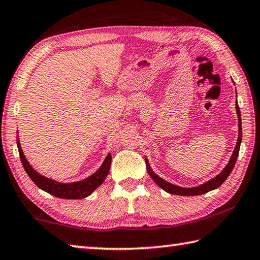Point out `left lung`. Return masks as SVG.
Listing matches in <instances>:
<instances>
[{"mask_svg": "<svg viewBox=\"0 0 260 260\" xmlns=\"http://www.w3.org/2000/svg\"><path fill=\"white\" fill-rule=\"evenodd\" d=\"M235 108H236V114L237 118H239V138H237V142L234 151H233L232 156L230 158V161L227 162V165L223 167V170L220 172L218 175H215L214 178H212L209 181H206L204 183L200 184V186L196 187H191V188H184V187H180L177 186V184H173L169 181H166L162 178H160L159 175H157L155 172H153L150 164H149L148 158H146V164H147V171L149 175H150L151 179L157 183V186H159L162 190H165L166 192L172 193V195H180V196H196V195H202V193L209 192L211 190H214V189L219 188L221 184L225 182V180L228 178V175L231 174V172L234 169V165L237 159V156H239V151H240V146L242 142V122H241V111L239 108V104H237V100L235 102Z\"/></svg>", "mask_w": 260, "mask_h": 260, "instance_id": "1", "label": "left lung"}]
</instances>
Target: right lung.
Wrapping results in <instances>:
<instances>
[{
	"label": "right lung",
	"mask_w": 260,
	"mask_h": 260,
	"mask_svg": "<svg viewBox=\"0 0 260 260\" xmlns=\"http://www.w3.org/2000/svg\"><path fill=\"white\" fill-rule=\"evenodd\" d=\"M17 147H18L21 164H23L28 177L32 179V181L43 191L50 193L55 197H58V199L65 200H81L91 195L95 191V189H98L104 182L105 178L108 177L112 160L111 152H109L102 165L99 167V170L88 178L76 182H59L54 179L45 177V175H42L37 170L33 169V166L26 159L18 136H17Z\"/></svg>",
	"instance_id": "add662e5"
}]
</instances>
